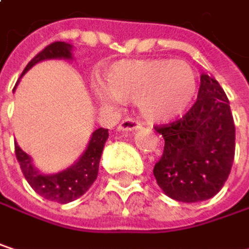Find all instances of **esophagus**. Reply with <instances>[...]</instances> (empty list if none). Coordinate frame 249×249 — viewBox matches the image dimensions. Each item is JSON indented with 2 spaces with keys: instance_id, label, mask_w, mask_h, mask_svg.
Listing matches in <instances>:
<instances>
[{
  "instance_id": "34e87169",
  "label": "esophagus",
  "mask_w": 249,
  "mask_h": 249,
  "mask_svg": "<svg viewBox=\"0 0 249 249\" xmlns=\"http://www.w3.org/2000/svg\"><path fill=\"white\" fill-rule=\"evenodd\" d=\"M142 126V124L134 118H125L118 125V131H137Z\"/></svg>"
}]
</instances>
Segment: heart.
Returning a JSON list of instances; mask_svg holds the SVG:
<instances>
[{
  "mask_svg": "<svg viewBox=\"0 0 249 249\" xmlns=\"http://www.w3.org/2000/svg\"><path fill=\"white\" fill-rule=\"evenodd\" d=\"M104 89H95L102 105L137 101L141 114L156 123L181 115L197 95V77L181 60H123L102 77Z\"/></svg>",
  "mask_w": 249,
  "mask_h": 249,
  "instance_id": "b5f03b06",
  "label": "heart"
}]
</instances>
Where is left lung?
<instances>
[{
  "mask_svg": "<svg viewBox=\"0 0 249 249\" xmlns=\"http://www.w3.org/2000/svg\"><path fill=\"white\" fill-rule=\"evenodd\" d=\"M156 131L164 138L163 156L153 170L160 189L184 203L213 197L235 157V124L218 80L203 73L197 101L189 112Z\"/></svg>",
  "mask_w": 249,
  "mask_h": 249,
  "instance_id": "obj_1",
  "label": "left lung"
}]
</instances>
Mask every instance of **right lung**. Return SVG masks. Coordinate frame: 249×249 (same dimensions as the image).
Wrapping results in <instances>:
<instances>
[{
  "mask_svg": "<svg viewBox=\"0 0 249 249\" xmlns=\"http://www.w3.org/2000/svg\"><path fill=\"white\" fill-rule=\"evenodd\" d=\"M50 59L72 60L73 59L72 46L65 41H54L49 44L34 59H31V62L25 66L21 76H24L25 72H28L34 65L43 60H50ZM107 140H108V129L105 128L95 129L90 135L89 144L86 150L83 151V154L71 167L54 174L40 173L34 167L31 157L20 148L17 142H16V156H17V160L20 163L25 180L40 196L52 202L69 203L77 197H80L82 195H85L89 190V187L93 184V181L96 180L98 170H99V160H101L102 150H104Z\"/></svg>",
  "mask_w": 249,
  "mask_h": 249,
  "instance_id": "add662e5",
  "label": "right lung"
}]
</instances>
